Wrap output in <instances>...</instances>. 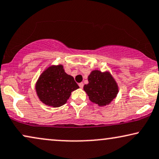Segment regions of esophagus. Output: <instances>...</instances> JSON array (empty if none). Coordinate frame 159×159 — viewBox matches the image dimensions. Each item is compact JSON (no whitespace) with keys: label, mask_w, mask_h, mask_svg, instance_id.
I'll return each mask as SVG.
<instances>
[{"label":"esophagus","mask_w":159,"mask_h":159,"mask_svg":"<svg viewBox=\"0 0 159 159\" xmlns=\"http://www.w3.org/2000/svg\"><path fill=\"white\" fill-rule=\"evenodd\" d=\"M83 85H84V84H83V83H82V82H80V83H79V86H80V88H83Z\"/></svg>","instance_id":"esophagus-1"}]
</instances>
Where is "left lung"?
Masks as SVG:
<instances>
[{
	"label": "left lung",
	"instance_id": "obj_1",
	"mask_svg": "<svg viewBox=\"0 0 159 159\" xmlns=\"http://www.w3.org/2000/svg\"><path fill=\"white\" fill-rule=\"evenodd\" d=\"M88 84L83 89L90 101L99 107L109 105L119 92L118 84L110 71L93 70L88 77Z\"/></svg>",
	"mask_w": 159,
	"mask_h": 159
}]
</instances>
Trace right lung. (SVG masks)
Returning a JSON list of instances; mask_svg holds the SVG:
<instances>
[{
	"label": "right lung",
	"instance_id": "1",
	"mask_svg": "<svg viewBox=\"0 0 159 159\" xmlns=\"http://www.w3.org/2000/svg\"><path fill=\"white\" fill-rule=\"evenodd\" d=\"M79 88L74 77L66 73L61 64L51 65L46 68L35 84L39 100L52 107L64 105L71 92Z\"/></svg>",
	"mask_w": 159,
	"mask_h": 159
}]
</instances>
